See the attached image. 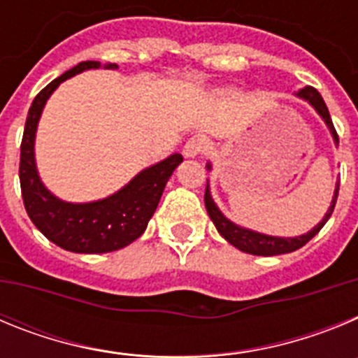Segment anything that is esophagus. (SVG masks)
<instances>
[{
	"label": "esophagus",
	"instance_id": "obj_1",
	"mask_svg": "<svg viewBox=\"0 0 358 358\" xmlns=\"http://www.w3.org/2000/svg\"><path fill=\"white\" fill-rule=\"evenodd\" d=\"M206 148V140H202L199 136H194V138H189V140L186 141L185 148H182V154H185V157H197L199 154H202Z\"/></svg>",
	"mask_w": 358,
	"mask_h": 358
}]
</instances>
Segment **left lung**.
I'll list each match as a JSON object with an SVG mask.
<instances>
[{"instance_id": "obj_1", "label": "left lung", "mask_w": 358, "mask_h": 358, "mask_svg": "<svg viewBox=\"0 0 358 358\" xmlns=\"http://www.w3.org/2000/svg\"><path fill=\"white\" fill-rule=\"evenodd\" d=\"M296 96H299L301 100L308 102L310 106L314 107L315 113L322 118V122L327 123L328 131H330L331 138H334V143L339 145V136L335 132L334 129V123H331L330 118V113H328V107L322 100L321 94L317 93V90L314 87H303L296 93ZM206 169L211 170V163L206 164ZM337 195H339V181L335 185V192H334V197H331L330 202V208L328 211L324 213L321 222L317 226H314L308 233L305 235H299V236H273V235H265V233H258V231H252L248 229V227H242L238 224H235L233 220L226 217L222 211L218 210V206L215 204L213 197H211V192H210V181L206 185V194H204V204H206V210L210 218L213 220L215 227L231 245H235L236 249L240 251L248 252V255H256V256H276V255H285V252H292L297 251L299 248H303L308 240L314 238L317 235L321 227L328 222V218L331 217L334 213V208H335V202H337Z\"/></svg>"}]
</instances>
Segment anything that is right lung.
<instances>
[{
	"label": "right lung",
	"instance_id": "right-lung-1",
	"mask_svg": "<svg viewBox=\"0 0 358 358\" xmlns=\"http://www.w3.org/2000/svg\"><path fill=\"white\" fill-rule=\"evenodd\" d=\"M98 68L118 69V66L84 61L50 82L34 98L24 123L19 161L21 194L31 222L50 242L66 251L82 255L118 251L140 238L159 204L170 176L182 163L181 154H172L141 170L109 197L91 202L62 201L44 186L36 164V132L44 106L62 82L82 71Z\"/></svg>",
	"mask_w": 358,
	"mask_h": 358
}]
</instances>
